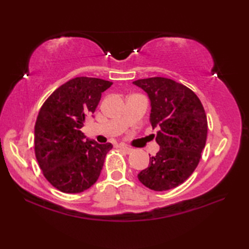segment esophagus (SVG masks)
Segmentation results:
<instances>
[{"mask_svg":"<svg viewBox=\"0 0 249 249\" xmlns=\"http://www.w3.org/2000/svg\"><path fill=\"white\" fill-rule=\"evenodd\" d=\"M121 150L123 151L124 153H126V154H130V153L134 152V150L131 149V147H128V146H126V145H121Z\"/></svg>","mask_w":249,"mask_h":249,"instance_id":"34e87169","label":"esophagus"}]
</instances>
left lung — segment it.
<instances>
[{
    "label": "left lung",
    "mask_w": 249,
    "mask_h": 249,
    "mask_svg": "<svg viewBox=\"0 0 249 249\" xmlns=\"http://www.w3.org/2000/svg\"><path fill=\"white\" fill-rule=\"evenodd\" d=\"M133 83L149 95L150 123L160 129V151L138 178L155 192L172 189L186 181L200 161L208 136L204 108L192 89L172 79L153 77Z\"/></svg>",
    "instance_id": "8db88e82"
}]
</instances>
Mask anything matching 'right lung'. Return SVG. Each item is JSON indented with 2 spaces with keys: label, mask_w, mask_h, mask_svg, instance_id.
<instances>
[{
  "label": "right lung",
  "mask_w": 249,
  "mask_h": 249,
  "mask_svg": "<svg viewBox=\"0 0 249 249\" xmlns=\"http://www.w3.org/2000/svg\"><path fill=\"white\" fill-rule=\"evenodd\" d=\"M111 86L98 78H73L41 106L34 128L35 156L47 181L62 193H82L95 184L113 147L86 140L80 130Z\"/></svg>",
  "instance_id": "1"
}]
</instances>
